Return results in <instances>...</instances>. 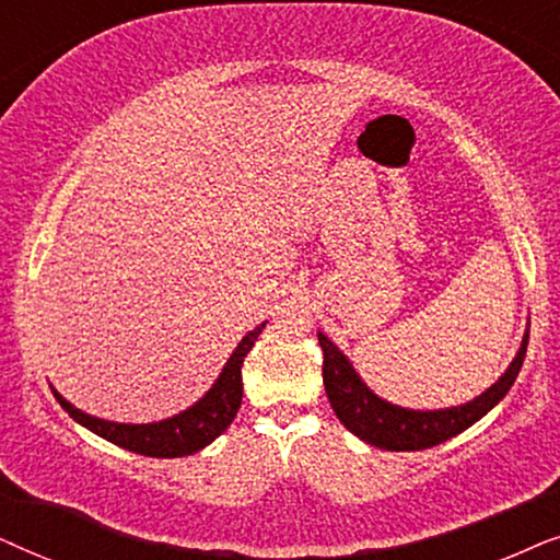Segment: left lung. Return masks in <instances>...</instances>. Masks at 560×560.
<instances>
[{"instance_id":"1","label":"left lung","mask_w":560,"mask_h":560,"mask_svg":"<svg viewBox=\"0 0 560 560\" xmlns=\"http://www.w3.org/2000/svg\"><path fill=\"white\" fill-rule=\"evenodd\" d=\"M527 338L525 332L523 346H520L514 361L506 366V371L499 376L497 384H491L487 392L479 397L466 401V405L448 407V409H407L397 407L392 401L376 397L350 361L342 355V350L323 332H317L319 348H323V384L330 399V407L338 415V420L361 438L363 443L376 445L382 451H424L432 445H441L451 441L453 435L471 428L479 422L491 407H497L504 399V394L512 389L514 378H517L520 369H523L525 353H527Z\"/></svg>"}]
</instances>
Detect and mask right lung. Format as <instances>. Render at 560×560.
<instances>
[{
	"label": "right lung",
	"instance_id": "right-lung-1",
	"mask_svg": "<svg viewBox=\"0 0 560 560\" xmlns=\"http://www.w3.org/2000/svg\"><path fill=\"white\" fill-rule=\"evenodd\" d=\"M264 325H258L256 330H250L245 338L237 342L233 355L228 358L225 369L218 376V382L212 384V389L205 394L197 405H191L184 412H178L168 420L161 422H148V424H125V422H109L100 420L81 412L66 401L61 394L54 389V397L58 399L66 412H69L79 424H84L86 430H92L94 435L104 438V441L119 445V448L140 453V456L151 458H182L191 456V453L202 451L205 445H210L214 438L222 435L230 428V422L235 420L237 409L243 401V374L241 366L248 355V350L256 346Z\"/></svg>",
	"mask_w": 560,
	"mask_h": 560
}]
</instances>
